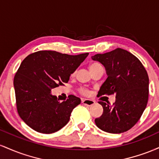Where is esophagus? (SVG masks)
I'll list each match as a JSON object with an SVG mask.
<instances>
[{
    "mask_svg": "<svg viewBox=\"0 0 159 159\" xmlns=\"http://www.w3.org/2000/svg\"><path fill=\"white\" fill-rule=\"evenodd\" d=\"M81 102L83 103L84 105H88V106H91V105H94L95 101L94 100H91V99H82Z\"/></svg>",
    "mask_w": 159,
    "mask_h": 159,
    "instance_id": "1",
    "label": "esophagus"
}]
</instances>
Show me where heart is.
Returning <instances> with one entry per match:
<instances>
[{
  "instance_id": "b5f03b06",
  "label": "heart",
  "mask_w": 159,
  "mask_h": 159,
  "mask_svg": "<svg viewBox=\"0 0 159 159\" xmlns=\"http://www.w3.org/2000/svg\"><path fill=\"white\" fill-rule=\"evenodd\" d=\"M99 66H101V65H100L98 63H93L90 65V70H92V69L96 68V67ZM75 75V73L72 74V75ZM79 91H80V93L83 95L88 94V91H87V90H86L85 88H84V87H81V88L79 89Z\"/></svg>"
}]
</instances>
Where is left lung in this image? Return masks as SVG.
I'll return each mask as SVG.
<instances>
[{"mask_svg":"<svg viewBox=\"0 0 159 159\" xmlns=\"http://www.w3.org/2000/svg\"><path fill=\"white\" fill-rule=\"evenodd\" d=\"M106 69L107 78L100 87L98 96L116 95L112 105L98 102L103 107L95 120L98 128L108 133L120 134L129 130L140 120L149 97V77L138 58L122 48L92 57Z\"/></svg>","mask_w":159,"mask_h":159,"instance_id":"1","label":"left lung"}]
</instances>
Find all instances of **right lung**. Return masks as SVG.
Returning a JSON list of instances; mask_svg holds the SVG:
<instances>
[{
  "mask_svg": "<svg viewBox=\"0 0 159 159\" xmlns=\"http://www.w3.org/2000/svg\"><path fill=\"white\" fill-rule=\"evenodd\" d=\"M88 54L39 51L21 62L13 84L18 113L28 126L39 133L52 134L66 125L81 99L70 95L60 102L51 90L67 83Z\"/></svg>",
  "mask_w": 159,
  "mask_h": 159,
  "instance_id": "1",
  "label": "right lung"
}]
</instances>
